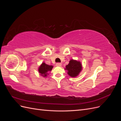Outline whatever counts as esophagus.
<instances>
[{"instance_id":"esophagus-1","label":"esophagus","mask_w":121,"mask_h":121,"mask_svg":"<svg viewBox=\"0 0 121 121\" xmlns=\"http://www.w3.org/2000/svg\"><path fill=\"white\" fill-rule=\"evenodd\" d=\"M56 65L57 67H61V64L60 63H58L56 64Z\"/></svg>"}]
</instances>
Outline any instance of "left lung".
<instances>
[{
    "label": "left lung",
    "mask_w": 121,
    "mask_h": 121,
    "mask_svg": "<svg viewBox=\"0 0 121 121\" xmlns=\"http://www.w3.org/2000/svg\"><path fill=\"white\" fill-rule=\"evenodd\" d=\"M65 68V69L68 71V75L72 77H75L77 76L82 70V65L79 61L71 60Z\"/></svg>",
    "instance_id": "obj_1"
}]
</instances>
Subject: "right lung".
I'll return each instance as SVG.
<instances>
[{"label":"right lung","instance_id":"add662e5","mask_svg":"<svg viewBox=\"0 0 121 121\" xmlns=\"http://www.w3.org/2000/svg\"><path fill=\"white\" fill-rule=\"evenodd\" d=\"M52 65H46L44 63H43L39 68L38 71L41 76L43 77H46L47 73L49 71H52Z\"/></svg>","mask_w":121,"mask_h":121}]
</instances>
